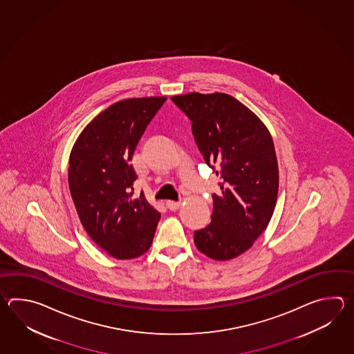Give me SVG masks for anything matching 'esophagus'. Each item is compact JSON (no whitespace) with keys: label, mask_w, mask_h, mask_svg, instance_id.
<instances>
[{"label":"esophagus","mask_w":354,"mask_h":354,"mask_svg":"<svg viewBox=\"0 0 354 354\" xmlns=\"http://www.w3.org/2000/svg\"><path fill=\"white\" fill-rule=\"evenodd\" d=\"M167 209H169L171 211H176L180 206V201H167L166 203Z\"/></svg>","instance_id":"obj_1"}]
</instances>
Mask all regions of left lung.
I'll return each mask as SVG.
<instances>
[{"instance_id": "left-lung-1", "label": "left lung", "mask_w": 354, "mask_h": 354, "mask_svg": "<svg viewBox=\"0 0 354 354\" xmlns=\"http://www.w3.org/2000/svg\"><path fill=\"white\" fill-rule=\"evenodd\" d=\"M192 121L203 160L218 176L211 223L196 230L195 245L215 261L247 252L271 220L279 192V165L268 129L226 93L192 92L171 97Z\"/></svg>"}]
</instances>
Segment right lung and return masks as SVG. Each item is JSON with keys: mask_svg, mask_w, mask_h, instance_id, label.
Instances as JSON below:
<instances>
[{"mask_svg": "<svg viewBox=\"0 0 354 354\" xmlns=\"http://www.w3.org/2000/svg\"><path fill=\"white\" fill-rule=\"evenodd\" d=\"M167 97L128 98L107 107L83 129L69 157L68 185L91 239L118 259L151 248L160 214L133 197L136 145Z\"/></svg>", "mask_w": 354, "mask_h": 354, "instance_id": "1", "label": "right lung"}]
</instances>
